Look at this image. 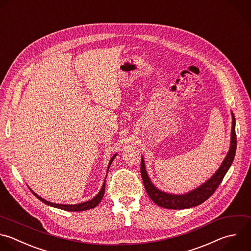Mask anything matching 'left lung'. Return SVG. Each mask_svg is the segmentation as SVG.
<instances>
[{"mask_svg": "<svg viewBox=\"0 0 251 251\" xmlns=\"http://www.w3.org/2000/svg\"><path fill=\"white\" fill-rule=\"evenodd\" d=\"M231 131H230V144L228 152L226 153L224 161L222 162L219 169L215 172V174L204 183L199 185L198 187L184 193V194H173L168 193L163 190L157 188L150 177L148 176L145 163L143 157L141 158L140 165V173L143 180L144 187L146 189L147 194L152 199V201L160 207H164L167 209H186L190 207L197 206L207 200L217 189L219 184L222 182L225 175L228 171L232 161L234 159L235 150H236V135H235V118L231 112Z\"/></svg>", "mask_w": 251, "mask_h": 251, "instance_id": "left-lung-1", "label": "left lung"}]
</instances>
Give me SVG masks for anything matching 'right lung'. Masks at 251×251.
Here are the masks:
<instances>
[{
    "label": "right lung",
    "mask_w": 251,
    "mask_h": 251,
    "mask_svg": "<svg viewBox=\"0 0 251 251\" xmlns=\"http://www.w3.org/2000/svg\"><path fill=\"white\" fill-rule=\"evenodd\" d=\"M116 156H117V154H115V155L111 158V160H110V162H109V165H108L107 173H108L109 168H110V166H111V164H112V162L114 161V159H115ZM106 176H107V175H106ZM105 182H106V177H105L104 183H103V185H102L100 191L98 192V194H97L95 197H93L91 200H88V201H85V202H82V203H78V204H58V203H53V202L47 201L46 199L42 198L41 196H39L38 194H36L32 189H30V190H31V192H32L39 200H41L42 202H44L45 204H47V205H49V206H52V207H55V208H58V209H62V210H65V211L80 212V211H85V210H89V209L95 208V207L100 203V201L102 200V198H103V196H104V193H105ZM29 188H30V187H29Z\"/></svg>",
    "instance_id": "right-lung-1"
}]
</instances>
